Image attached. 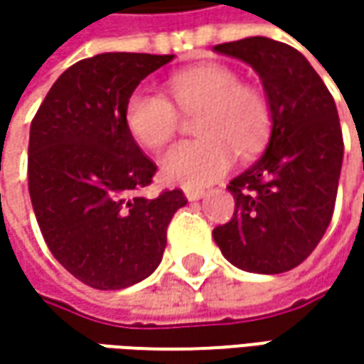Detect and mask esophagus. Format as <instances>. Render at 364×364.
<instances>
[{
	"instance_id": "1",
	"label": "esophagus",
	"mask_w": 364,
	"mask_h": 364,
	"mask_svg": "<svg viewBox=\"0 0 364 364\" xmlns=\"http://www.w3.org/2000/svg\"><path fill=\"white\" fill-rule=\"evenodd\" d=\"M184 194H186V198H188V200H200V198L204 196V190L186 188V190H184Z\"/></svg>"
}]
</instances>
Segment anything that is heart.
Here are the masks:
<instances>
[{
	"mask_svg": "<svg viewBox=\"0 0 364 364\" xmlns=\"http://www.w3.org/2000/svg\"><path fill=\"white\" fill-rule=\"evenodd\" d=\"M166 95L137 89L125 103V123L139 146L160 149L178 132V107L196 115L198 139L170 147L160 160L161 176L180 186L203 188L220 180L235 164V149L253 154L265 144L272 127V109L265 95L241 85V77L223 64H204L170 77ZM176 106L174 107L173 105Z\"/></svg>",
	"mask_w": 364,
	"mask_h": 364,
	"instance_id": "obj_1",
	"label": "heart"
}]
</instances>
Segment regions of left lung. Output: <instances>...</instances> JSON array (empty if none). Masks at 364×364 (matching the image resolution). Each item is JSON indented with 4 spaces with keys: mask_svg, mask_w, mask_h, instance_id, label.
<instances>
[{
    "mask_svg": "<svg viewBox=\"0 0 364 364\" xmlns=\"http://www.w3.org/2000/svg\"><path fill=\"white\" fill-rule=\"evenodd\" d=\"M251 64L272 109L265 154L229 182L235 213L213 231L235 267L284 273L298 267L328 229L343 168V132L334 99L300 52L253 36L215 46Z\"/></svg>",
    "mask_w": 364,
    "mask_h": 364,
    "instance_id": "left-lung-1",
    "label": "left lung"
}]
</instances>
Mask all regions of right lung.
<instances>
[{
	"label": "right lung",
	"instance_id": "1",
	"mask_svg": "<svg viewBox=\"0 0 364 364\" xmlns=\"http://www.w3.org/2000/svg\"><path fill=\"white\" fill-rule=\"evenodd\" d=\"M174 54L105 52L66 68L30 127L28 188L56 261L95 289H121L160 265L182 190L146 198L158 166L135 144L125 103Z\"/></svg>",
	"mask_w": 364,
	"mask_h": 364
}]
</instances>
